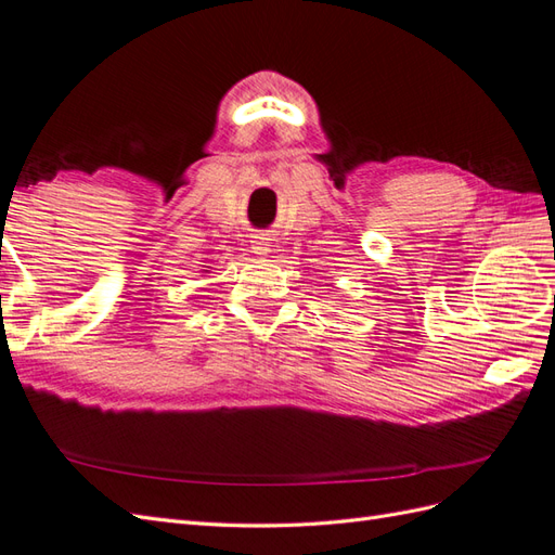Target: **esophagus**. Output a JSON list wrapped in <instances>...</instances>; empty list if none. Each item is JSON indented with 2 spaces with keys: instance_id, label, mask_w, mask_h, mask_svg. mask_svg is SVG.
Wrapping results in <instances>:
<instances>
[{
  "instance_id": "obj_1",
  "label": "esophagus",
  "mask_w": 555,
  "mask_h": 555,
  "mask_svg": "<svg viewBox=\"0 0 555 555\" xmlns=\"http://www.w3.org/2000/svg\"><path fill=\"white\" fill-rule=\"evenodd\" d=\"M251 249H255L257 255H266V251L271 249V247H268V243H266V241H255V245H251Z\"/></svg>"
}]
</instances>
